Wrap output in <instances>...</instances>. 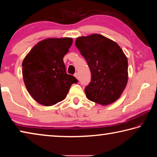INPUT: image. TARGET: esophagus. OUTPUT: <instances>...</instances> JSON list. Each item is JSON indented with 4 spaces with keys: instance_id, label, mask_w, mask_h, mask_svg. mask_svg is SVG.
<instances>
[{
    "instance_id": "esophagus-1",
    "label": "esophagus",
    "mask_w": 157,
    "mask_h": 157,
    "mask_svg": "<svg viewBox=\"0 0 157 157\" xmlns=\"http://www.w3.org/2000/svg\"><path fill=\"white\" fill-rule=\"evenodd\" d=\"M74 76L77 79H79V74H78V73H75V75H74Z\"/></svg>"
}]
</instances>
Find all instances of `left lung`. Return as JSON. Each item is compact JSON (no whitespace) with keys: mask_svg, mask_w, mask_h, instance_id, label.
Segmentation results:
<instances>
[{"mask_svg":"<svg viewBox=\"0 0 157 157\" xmlns=\"http://www.w3.org/2000/svg\"><path fill=\"white\" fill-rule=\"evenodd\" d=\"M75 46L87 62L91 80L84 89L93 102L107 105L121 97L128 81V61L116 42L99 34L76 39Z\"/></svg>","mask_w":157,"mask_h":157,"instance_id":"1","label":"left lung"}]
</instances>
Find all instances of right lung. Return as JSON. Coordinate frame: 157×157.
I'll return each instance as SVG.
<instances>
[{
	"label": "right lung",
	"instance_id": "right-lung-1",
	"mask_svg": "<svg viewBox=\"0 0 157 157\" xmlns=\"http://www.w3.org/2000/svg\"><path fill=\"white\" fill-rule=\"evenodd\" d=\"M73 39L48 38L37 43L22 63L23 81L29 94L40 105L52 106L63 100L77 79L66 72L63 58Z\"/></svg>",
	"mask_w": 157,
	"mask_h": 157
}]
</instances>
